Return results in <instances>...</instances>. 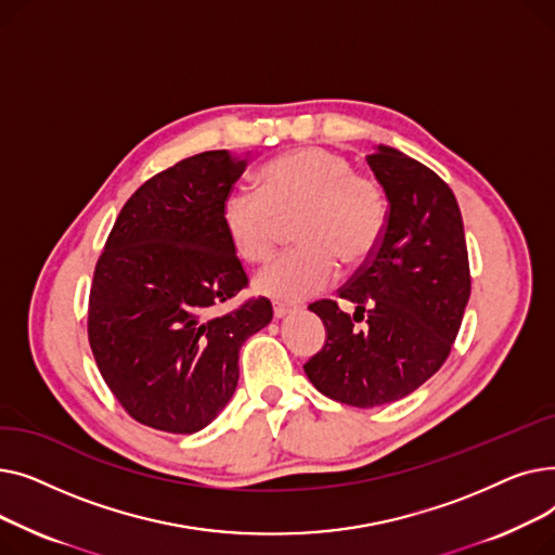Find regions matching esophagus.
Segmentation results:
<instances>
[{"label":"esophagus","instance_id":"obj_1","mask_svg":"<svg viewBox=\"0 0 555 555\" xmlns=\"http://www.w3.org/2000/svg\"><path fill=\"white\" fill-rule=\"evenodd\" d=\"M293 312V308L285 306V304H274V319H283L285 314Z\"/></svg>","mask_w":555,"mask_h":555}]
</instances>
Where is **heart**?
I'll use <instances>...</instances> for the list:
<instances>
[{
	"label": "heart",
	"mask_w": 555,
	"mask_h": 555,
	"mask_svg": "<svg viewBox=\"0 0 555 555\" xmlns=\"http://www.w3.org/2000/svg\"><path fill=\"white\" fill-rule=\"evenodd\" d=\"M258 189H233L222 202V224L236 254L247 262H266L283 220L293 216L295 241L301 243L256 274L254 287L262 297L304 301L337 279L339 258L358 266L383 241L387 195L341 153H285L260 168Z\"/></svg>",
	"instance_id": "b5f03b06"
}]
</instances>
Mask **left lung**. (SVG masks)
<instances>
[{
  "instance_id": "left-lung-1",
  "label": "left lung",
  "mask_w": 555,
  "mask_h": 555,
  "mask_svg": "<svg viewBox=\"0 0 555 555\" xmlns=\"http://www.w3.org/2000/svg\"><path fill=\"white\" fill-rule=\"evenodd\" d=\"M366 162L389 202L383 241L339 289V299L358 306L353 317L333 299L308 306L322 317L326 344L304 364L324 396L362 410L410 396L443 366L470 299L452 189L389 145Z\"/></svg>"
}]
</instances>
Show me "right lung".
<instances>
[{"label":"right lung","instance_id":"add662e5","mask_svg":"<svg viewBox=\"0 0 555 555\" xmlns=\"http://www.w3.org/2000/svg\"><path fill=\"white\" fill-rule=\"evenodd\" d=\"M247 159L199 153L157 172L124 204L99 256L87 335L124 410L159 431L207 427L238 385V351L272 322L268 299L227 314L247 287L222 202Z\"/></svg>","mask_w":555,"mask_h":555}]
</instances>
